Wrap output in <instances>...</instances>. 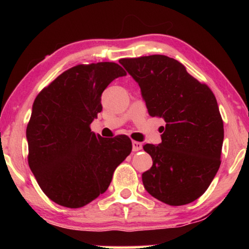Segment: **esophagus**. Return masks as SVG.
Returning <instances> with one entry per match:
<instances>
[{"mask_svg":"<svg viewBox=\"0 0 249 249\" xmlns=\"http://www.w3.org/2000/svg\"><path fill=\"white\" fill-rule=\"evenodd\" d=\"M133 151H140L142 148V144L140 142H133Z\"/></svg>","mask_w":249,"mask_h":249,"instance_id":"1","label":"esophagus"}]
</instances>
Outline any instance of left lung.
Wrapping results in <instances>:
<instances>
[{
	"label": "left lung",
	"instance_id": "8db88e82",
	"mask_svg": "<svg viewBox=\"0 0 249 249\" xmlns=\"http://www.w3.org/2000/svg\"><path fill=\"white\" fill-rule=\"evenodd\" d=\"M120 64L140 86L149 115L166 122L161 142L144 146L153 158L142 176L146 191L169 205L191 203L221 165L224 127L215 96L174 58L151 54Z\"/></svg>",
	"mask_w": 249,
	"mask_h": 249
}]
</instances>
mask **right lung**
Listing matches in <instances>:
<instances>
[{"instance_id":"obj_1","label":"right lung","mask_w":249,"mask_h":249,"mask_svg":"<svg viewBox=\"0 0 249 249\" xmlns=\"http://www.w3.org/2000/svg\"><path fill=\"white\" fill-rule=\"evenodd\" d=\"M124 75L115 62L79 65L34 101L26 128L28 165L54 203L71 209L90 203L107 190L116 167L132 151L125 135L103 138L90 128L102 111L103 91Z\"/></svg>"}]
</instances>
